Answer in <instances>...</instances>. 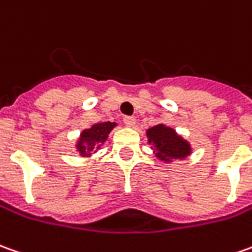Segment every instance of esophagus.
I'll return each mask as SVG.
<instances>
[{"label":"esophagus","instance_id":"esophagus-1","mask_svg":"<svg viewBox=\"0 0 252 252\" xmlns=\"http://www.w3.org/2000/svg\"><path fill=\"white\" fill-rule=\"evenodd\" d=\"M123 123H125L127 127H133V126L136 125V119H134L133 116H125V118H123Z\"/></svg>","mask_w":252,"mask_h":252}]
</instances>
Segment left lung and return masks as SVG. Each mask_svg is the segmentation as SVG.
I'll use <instances>...</instances> for the list:
<instances>
[{
  "mask_svg": "<svg viewBox=\"0 0 252 252\" xmlns=\"http://www.w3.org/2000/svg\"><path fill=\"white\" fill-rule=\"evenodd\" d=\"M148 144L151 146L154 155L165 163L185 159L191 155V144L180 136L176 130L163 123L155 125L146 131Z\"/></svg>",
  "mask_w": 252,
  "mask_h": 252,
  "instance_id": "left-lung-1",
  "label": "left lung"
}]
</instances>
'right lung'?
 <instances>
[{
    "label": "right lung",
    "instance_id": "obj_1",
    "mask_svg": "<svg viewBox=\"0 0 252 252\" xmlns=\"http://www.w3.org/2000/svg\"><path fill=\"white\" fill-rule=\"evenodd\" d=\"M118 126L115 122L94 123L89 129H84L76 141L75 148L83 158H90L104 146L109 133Z\"/></svg>",
    "mask_w": 252,
    "mask_h": 252
}]
</instances>
